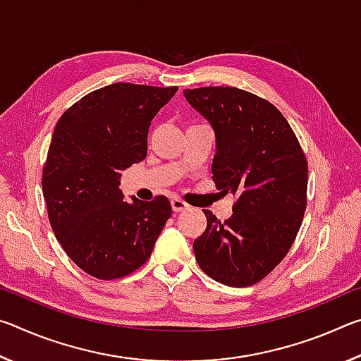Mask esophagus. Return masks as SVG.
<instances>
[{
	"label": "esophagus",
	"instance_id": "obj_1",
	"mask_svg": "<svg viewBox=\"0 0 361 361\" xmlns=\"http://www.w3.org/2000/svg\"><path fill=\"white\" fill-rule=\"evenodd\" d=\"M188 204L185 202V200H181V199H178V197H175V199H172V210L173 212H183V210H186L188 209Z\"/></svg>",
	"mask_w": 361,
	"mask_h": 361
}]
</instances>
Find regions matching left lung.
Instances as JSON below:
<instances>
[{
	"label": "left lung",
	"mask_w": 361,
	"mask_h": 361,
	"mask_svg": "<svg viewBox=\"0 0 361 361\" xmlns=\"http://www.w3.org/2000/svg\"><path fill=\"white\" fill-rule=\"evenodd\" d=\"M215 130L213 181L235 195L232 215L207 229L194 253L207 276L228 286L258 283L290 252L307 204V161L279 109L237 87L183 90Z\"/></svg>",
	"instance_id": "8db88e82"
}]
</instances>
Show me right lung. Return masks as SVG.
<instances>
[{
	"label": "right lung",
	"mask_w": 361,
	"mask_h": 361,
	"mask_svg": "<svg viewBox=\"0 0 361 361\" xmlns=\"http://www.w3.org/2000/svg\"><path fill=\"white\" fill-rule=\"evenodd\" d=\"M178 87L116 82L97 89L59 119L42 170V194L57 240L78 267L121 279L151 256L172 216L164 195L124 202L121 172L142 162L151 121Z\"/></svg>",
	"instance_id": "obj_1"
}]
</instances>
